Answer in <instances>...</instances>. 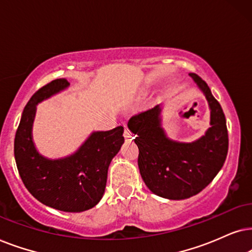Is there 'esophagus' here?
Listing matches in <instances>:
<instances>
[{
	"label": "esophagus",
	"mask_w": 252,
	"mask_h": 252,
	"mask_svg": "<svg viewBox=\"0 0 252 252\" xmlns=\"http://www.w3.org/2000/svg\"><path fill=\"white\" fill-rule=\"evenodd\" d=\"M124 138H126V140H131L133 138V133L130 131V130L128 128L124 129V133H123Z\"/></svg>",
	"instance_id": "obj_1"
}]
</instances>
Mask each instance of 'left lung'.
<instances>
[{
	"label": "left lung",
	"mask_w": 252,
	"mask_h": 252,
	"mask_svg": "<svg viewBox=\"0 0 252 252\" xmlns=\"http://www.w3.org/2000/svg\"><path fill=\"white\" fill-rule=\"evenodd\" d=\"M211 110V126L191 143L170 139L161 124V105L133 115L130 131L137 136L138 167L146 187L162 198L187 199L206 188L222 168L228 152L226 117L207 84L190 73Z\"/></svg>",
	"instance_id": "obj_1"
}]
</instances>
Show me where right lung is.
I'll return each mask as SVG.
<instances>
[{
    "mask_svg": "<svg viewBox=\"0 0 252 252\" xmlns=\"http://www.w3.org/2000/svg\"><path fill=\"white\" fill-rule=\"evenodd\" d=\"M69 86L65 78L55 79L32 95L16 132L15 159L23 183L35 199L63 212H83L94 207L105 193L110 161L124 143L123 126L92 132L65 158L41 156L32 138L36 105Z\"/></svg>",
    "mask_w": 252,
    "mask_h": 252,
    "instance_id": "obj_1",
    "label": "right lung"
}]
</instances>
